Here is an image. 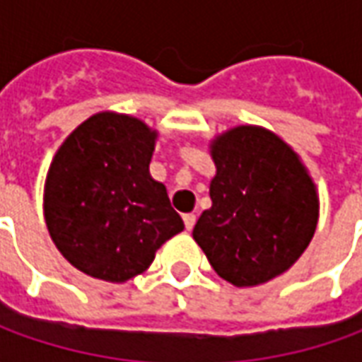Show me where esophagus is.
Instances as JSON below:
<instances>
[{
    "label": "esophagus",
    "instance_id": "obj_1",
    "mask_svg": "<svg viewBox=\"0 0 362 362\" xmlns=\"http://www.w3.org/2000/svg\"><path fill=\"white\" fill-rule=\"evenodd\" d=\"M183 223H185L187 230H193V226H195V223H197V216L193 213L183 214Z\"/></svg>",
    "mask_w": 362,
    "mask_h": 362
}]
</instances>
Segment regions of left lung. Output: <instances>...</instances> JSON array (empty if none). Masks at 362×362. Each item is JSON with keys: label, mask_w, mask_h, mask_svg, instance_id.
<instances>
[{"label": "left lung", "mask_w": 362, "mask_h": 362, "mask_svg": "<svg viewBox=\"0 0 362 362\" xmlns=\"http://www.w3.org/2000/svg\"><path fill=\"white\" fill-rule=\"evenodd\" d=\"M213 206L193 238L213 270L250 288L290 270L310 246L319 218L315 183L300 156L260 126H238L211 141Z\"/></svg>", "instance_id": "left-lung-1"}]
</instances>
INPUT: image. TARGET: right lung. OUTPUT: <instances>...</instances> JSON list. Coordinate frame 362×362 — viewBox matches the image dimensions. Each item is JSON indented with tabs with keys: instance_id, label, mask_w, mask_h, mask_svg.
<instances>
[{
	"instance_id": "obj_1",
	"label": "right lung",
	"mask_w": 362,
	"mask_h": 362,
	"mask_svg": "<svg viewBox=\"0 0 362 362\" xmlns=\"http://www.w3.org/2000/svg\"><path fill=\"white\" fill-rule=\"evenodd\" d=\"M157 132L100 112L62 141L45 181V223L76 270L122 284L146 272L185 224L163 183L149 175Z\"/></svg>"
}]
</instances>
